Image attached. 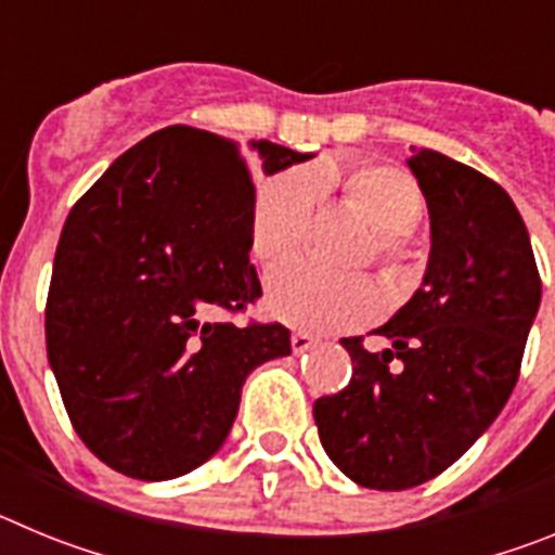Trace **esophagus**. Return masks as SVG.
I'll return each instance as SVG.
<instances>
[{"mask_svg": "<svg viewBox=\"0 0 555 555\" xmlns=\"http://www.w3.org/2000/svg\"><path fill=\"white\" fill-rule=\"evenodd\" d=\"M317 345V338L311 336V333H302V331H297L292 336V350L294 352H306V350H311V347Z\"/></svg>", "mask_w": 555, "mask_h": 555, "instance_id": "obj_1", "label": "esophagus"}]
</instances>
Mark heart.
<instances>
[{
    "label": "heart",
    "mask_w": 555,
    "mask_h": 555,
    "mask_svg": "<svg viewBox=\"0 0 555 555\" xmlns=\"http://www.w3.org/2000/svg\"><path fill=\"white\" fill-rule=\"evenodd\" d=\"M341 183L347 203L380 233V253L395 258L403 235L425 217V194L411 175L395 166H364L338 180L333 171H283L261 185L253 205L249 244L261 263H281L306 244L320 185ZM272 317L300 331L336 333L375 320L380 292L370 278H341L311 263L274 269L267 283Z\"/></svg>",
    "instance_id": "1"
}]
</instances>
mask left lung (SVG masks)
Returning <instances> with one entry per match:
<instances>
[{
  "label": "left lung",
  "instance_id": "1",
  "mask_svg": "<svg viewBox=\"0 0 555 555\" xmlns=\"http://www.w3.org/2000/svg\"><path fill=\"white\" fill-rule=\"evenodd\" d=\"M430 217L423 286L377 327L389 347L341 338L350 384L313 403L320 442L358 487L400 492L459 461L517 384L542 300L531 238L494 180L411 146Z\"/></svg>",
  "mask_w": 555,
  "mask_h": 555
}]
</instances>
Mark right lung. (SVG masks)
Wrapping results in <instances>:
<instances>
[{"instance_id": "1", "label": "right lung", "mask_w": 555, "mask_h": 555, "mask_svg": "<svg viewBox=\"0 0 555 555\" xmlns=\"http://www.w3.org/2000/svg\"><path fill=\"white\" fill-rule=\"evenodd\" d=\"M263 175L311 160L249 141ZM255 189L233 141L164 127L72 208L47 300L49 366L86 448L116 473L169 480L228 439L255 366L292 352L283 325L210 322L261 297Z\"/></svg>"}]
</instances>
